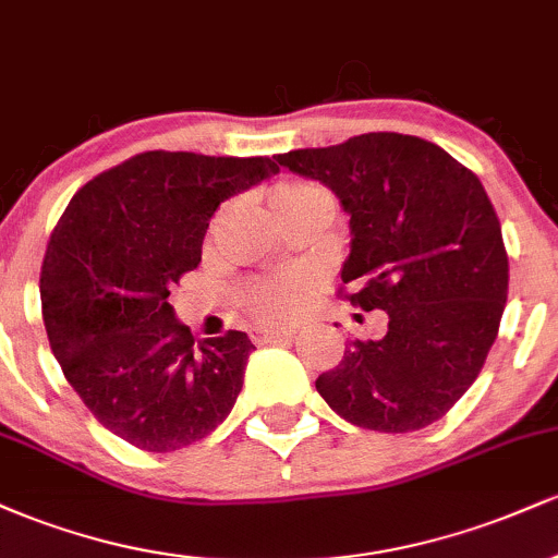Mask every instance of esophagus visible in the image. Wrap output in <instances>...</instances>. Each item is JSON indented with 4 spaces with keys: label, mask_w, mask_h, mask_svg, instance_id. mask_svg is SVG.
<instances>
[{
    "label": "esophagus",
    "mask_w": 558,
    "mask_h": 558,
    "mask_svg": "<svg viewBox=\"0 0 558 558\" xmlns=\"http://www.w3.org/2000/svg\"><path fill=\"white\" fill-rule=\"evenodd\" d=\"M293 336H296V330H293V328H265V325L254 328V338H257L259 343L288 341V338H293Z\"/></svg>",
    "instance_id": "34e87169"
}]
</instances>
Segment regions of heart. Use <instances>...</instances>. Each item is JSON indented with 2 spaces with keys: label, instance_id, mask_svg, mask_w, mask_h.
<instances>
[{
  "label": "heart",
  "instance_id": "b5f03b06",
  "mask_svg": "<svg viewBox=\"0 0 558 558\" xmlns=\"http://www.w3.org/2000/svg\"><path fill=\"white\" fill-rule=\"evenodd\" d=\"M312 191H319L317 185L310 183H288L283 189H278L275 194V202H286V198L312 194ZM304 299V283L299 278H291V275H283V278H272L259 283L248 296V304L257 312L259 317L265 319H283L296 312V306Z\"/></svg>",
  "mask_w": 558,
  "mask_h": 558
}]
</instances>
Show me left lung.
Wrapping results in <instances>:
<instances>
[{"instance_id": "8db88e82", "label": "left lung", "mask_w": 558, "mask_h": 558, "mask_svg": "<svg viewBox=\"0 0 558 558\" xmlns=\"http://www.w3.org/2000/svg\"><path fill=\"white\" fill-rule=\"evenodd\" d=\"M275 159L338 196L351 228L341 270L356 288L351 304L388 315L386 336L354 341L317 377L319 396L364 430L433 425L483 369L509 291L501 222L483 183L438 144L403 133Z\"/></svg>"}]
</instances>
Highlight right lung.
I'll list each match as a JSON object with an SVG mask.
<instances>
[{
    "label": "right lung",
    "instance_id": "right-lung-1",
    "mask_svg": "<svg viewBox=\"0 0 558 558\" xmlns=\"http://www.w3.org/2000/svg\"><path fill=\"white\" fill-rule=\"evenodd\" d=\"M275 172V157L144 151L83 185L57 222L38 286L49 345L94 417L131 446L196 444L239 399L252 338L194 343L168 296L202 262L215 209Z\"/></svg>",
    "mask_w": 558,
    "mask_h": 558
}]
</instances>
